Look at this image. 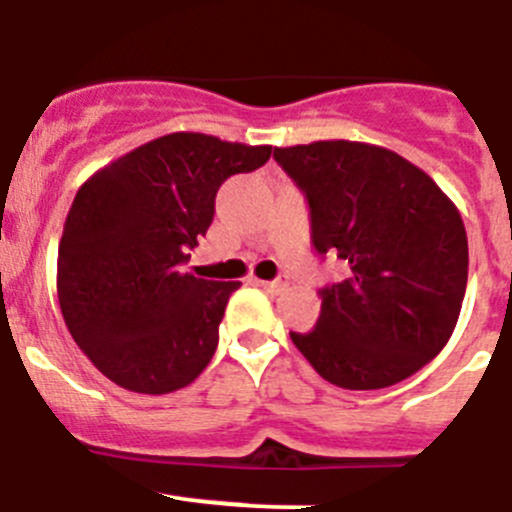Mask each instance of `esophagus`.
I'll return each instance as SVG.
<instances>
[{
    "mask_svg": "<svg viewBox=\"0 0 512 512\" xmlns=\"http://www.w3.org/2000/svg\"><path fill=\"white\" fill-rule=\"evenodd\" d=\"M260 285L267 290V293H270V296H278V293H283V290L288 288V280H283V278H278V280H260Z\"/></svg>",
    "mask_w": 512,
    "mask_h": 512,
    "instance_id": "1",
    "label": "esophagus"
}]
</instances>
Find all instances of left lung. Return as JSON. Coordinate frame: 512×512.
I'll return each mask as SVG.
<instances>
[{
    "label": "left lung",
    "instance_id": "1",
    "mask_svg": "<svg viewBox=\"0 0 512 512\" xmlns=\"http://www.w3.org/2000/svg\"><path fill=\"white\" fill-rule=\"evenodd\" d=\"M303 191L311 242L352 270L321 288L313 331H290L331 385L390 388L449 342L467 290V232L457 206L393 150L324 140L275 147Z\"/></svg>",
    "mask_w": 512,
    "mask_h": 512
}]
</instances>
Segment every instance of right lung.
<instances>
[{
	"instance_id": "obj_1",
	"label": "right lung",
	"mask_w": 512,
	"mask_h": 512,
	"mask_svg": "<svg viewBox=\"0 0 512 512\" xmlns=\"http://www.w3.org/2000/svg\"><path fill=\"white\" fill-rule=\"evenodd\" d=\"M270 145L173 132L78 188L58 247V301L73 342L132 393L191 385L211 362L239 283L186 273L216 191L270 160Z\"/></svg>"
}]
</instances>
